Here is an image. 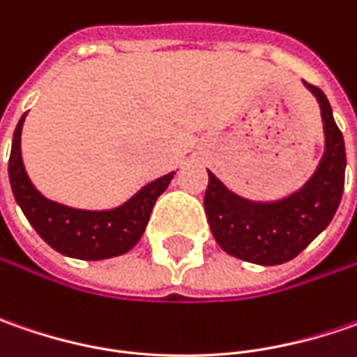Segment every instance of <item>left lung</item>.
<instances>
[{
	"label": "left lung",
	"instance_id": "8db88e82",
	"mask_svg": "<svg viewBox=\"0 0 357 357\" xmlns=\"http://www.w3.org/2000/svg\"><path fill=\"white\" fill-rule=\"evenodd\" d=\"M320 105L324 155L308 181L288 197L250 200L208 171L204 211L218 246L234 258L276 266L296 258L332 222L346 174V146L322 89L304 83Z\"/></svg>",
	"mask_w": 357,
	"mask_h": 357
}]
</instances>
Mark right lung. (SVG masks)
Wrapping results in <instances>:
<instances>
[{
	"mask_svg": "<svg viewBox=\"0 0 357 357\" xmlns=\"http://www.w3.org/2000/svg\"><path fill=\"white\" fill-rule=\"evenodd\" d=\"M27 115V113H25ZM25 115L20 119L11 155H9V183L20 208L35 228V232L53 250L79 260H105L129 252L141 240L157 199L171 185L174 172L151 181L137 190L129 200L107 211L73 208L43 197L23 167L21 158V129Z\"/></svg>",
	"mask_w": 357,
	"mask_h": 357,
	"instance_id": "right-lung-1",
	"label": "right lung"
}]
</instances>
